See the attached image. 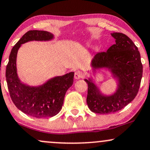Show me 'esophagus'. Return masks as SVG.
<instances>
[{"label": "esophagus", "instance_id": "1", "mask_svg": "<svg viewBox=\"0 0 150 150\" xmlns=\"http://www.w3.org/2000/svg\"><path fill=\"white\" fill-rule=\"evenodd\" d=\"M84 73H82V72L80 71V70H77L75 73V75H74V77H75V79H76V80H78V79H80V78H82V77H84Z\"/></svg>", "mask_w": 150, "mask_h": 150}]
</instances>
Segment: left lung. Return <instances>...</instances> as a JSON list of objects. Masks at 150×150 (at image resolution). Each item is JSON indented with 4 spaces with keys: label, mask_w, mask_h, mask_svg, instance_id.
<instances>
[{
    "label": "left lung",
    "mask_w": 150,
    "mask_h": 150,
    "mask_svg": "<svg viewBox=\"0 0 150 150\" xmlns=\"http://www.w3.org/2000/svg\"><path fill=\"white\" fill-rule=\"evenodd\" d=\"M111 35L116 44L106 52L98 53L92 59L91 68L105 69L116 80V90L111 94L101 92L92 77L85 79L88 85L87 103L92 112L108 114L124 108L135 99L142 77L140 54L132 41L124 34L113 32Z\"/></svg>",
    "instance_id": "8db88e82"
}]
</instances>
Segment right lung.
<instances>
[{"label": "right lung", "mask_w": 150, "mask_h": 150, "mask_svg": "<svg viewBox=\"0 0 150 150\" xmlns=\"http://www.w3.org/2000/svg\"><path fill=\"white\" fill-rule=\"evenodd\" d=\"M46 31L31 30L22 36L11 50L6 77L12 101L19 110L35 118L56 116L63 104L67 90L73 85L74 72L55 76L42 85L31 86L22 82L17 70V56L22 44L29 42H49L54 39Z\"/></svg>", "instance_id": "add662e5"}]
</instances>
